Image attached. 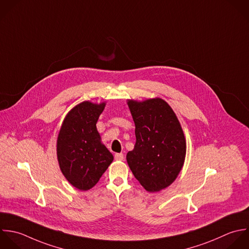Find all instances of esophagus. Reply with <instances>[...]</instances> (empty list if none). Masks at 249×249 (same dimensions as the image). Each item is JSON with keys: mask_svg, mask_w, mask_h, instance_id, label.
<instances>
[{"mask_svg": "<svg viewBox=\"0 0 249 249\" xmlns=\"http://www.w3.org/2000/svg\"><path fill=\"white\" fill-rule=\"evenodd\" d=\"M114 158L117 161H123L124 160V155H123V153H115Z\"/></svg>", "mask_w": 249, "mask_h": 249, "instance_id": "34e87169", "label": "esophagus"}]
</instances>
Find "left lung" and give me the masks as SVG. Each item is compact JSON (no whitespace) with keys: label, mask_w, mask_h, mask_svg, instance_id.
Wrapping results in <instances>:
<instances>
[{"label":"left lung","mask_w":249,"mask_h":249,"mask_svg":"<svg viewBox=\"0 0 249 249\" xmlns=\"http://www.w3.org/2000/svg\"><path fill=\"white\" fill-rule=\"evenodd\" d=\"M136 130V144L127 153V163L148 192L171 185L180 173L186 141L173 108L160 98L143 102L128 100Z\"/></svg>","instance_id":"obj_1"}]
</instances>
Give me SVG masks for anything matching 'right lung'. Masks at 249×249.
<instances>
[{
	"mask_svg": "<svg viewBox=\"0 0 249 249\" xmlns=\"http://www.w3.org/2000/svg\"><path fill=\"white\" fill-rule=\"evenodd\" d=\"M106 103L82 102L66 115L57 139V158L67 180L81 191L91 189L113 161L101 142L96 123Z\"/></svg>",
	"mask_w": 249,
	"mask_h": 249,
	"instance_id": "1",
	"label": "right lung"
}]
</instances>
